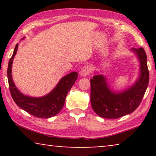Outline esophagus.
Here are the masks:
<instances>
[{
  "mask_svg": "<svg viewBox=\"0 0 156 156\" xmlns=\"http://www.w3.org/2000/svg\"><path fill=\"white\" fill-rule=\"evenodd\" d=\"M91 70L92 69H91V66L85 65L82 68V69H81V71H80L81 75H82L84 76L89 75V74L91 72Z\"/></svg>",
  "mask_w": 156,
  "mask_h": 156,
  "instance_id": "1",
  "label": "esophagus"
}]
</instances>
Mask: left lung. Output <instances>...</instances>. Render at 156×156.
Masks as SVG:
<instances>
[{
	"instance_id": "1",
	"label": "left lung",
	"mask_w": 156,
	"mask_h": 156,
	"mask_svg": "<svg viewBox=\"0 0 156 156\" xmlns=\"http://www.w3.org/2000/svg\"><path fill=\"white\" fill-rule=\"evenodd\" d=\"M140 61L139 78L133 87L121 93H115L108 88L101 74L91 79V104L96 114L105 119H118L133 112L140 105L149 82L147 56L144 49H131Z\"/></svg>"
}]
</instances>
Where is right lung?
Returning <instances> with one entry per match:
<instances>
[{
	"label": "right lung",
	"mask_w": 156,
	"mask_h": 156,
	"mask_svg": "<svg viewBox=\"0 0 156 156\" xmlns=\"http://www.w3.org/2000/svg\"><path fill=\"white\" fill-rule=\"evenodd\" d=\"M18 44L8 62L7 74L10 92L15 103L28 114L38 118L48 119L55 116L62 110L65 104L68 91L77 80V72H71L64 76L50 94L42 97L35 98L23 94L16 88L12 81L11 70L12 60L17 52Z\"/></svg>",
	"instance_id": "obj_1"
}]
</instances>
